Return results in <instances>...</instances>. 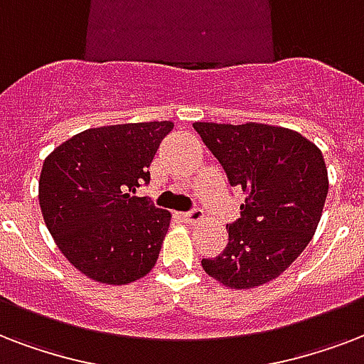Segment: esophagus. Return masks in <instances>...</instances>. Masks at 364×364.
<instances>
[{"label":"esophagus","mask_w":364,"mask_h":364,"mask_svg":"<svg viewBox=\"0 0 364 364\" xmlns=\"http://www.w3.org/2000/svg\"><path fill=\"white\" fill-rule=\"evenodd\" d=\"M183 221L188 223V225H194V223H200L204 219V211L202 210H193V211H187V213H179Z\"/></svg>","instance_id":"1"}]
</instances>
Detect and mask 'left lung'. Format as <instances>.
I'll list each match as a JSON object with an SVG mask.
<instances>
[{"label":"left lung","mask_w":364,"mask_h":364,"mask_svg":"<svg viewBox=\"0 0 364 364\" xmlns=\"http://www.w3.org/2000/svg\"><path fill=\"white\" fill-rule=\"evenodd\" d=\"M193 126L230 185L245 194L242 217L227 227V247L202 259V268L228 289L264 285L287 270L316 234L328 193L321 149L283 126Z\"/></svg>","instance_id":"1"}]
</instances>
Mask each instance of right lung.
<instances>
[{
  "instance_id": "right-lung-1",
  "label": "right lung",
  "mask_w": 364,
  "mask_h": 364,
  "mask_svg": "<svg viewBox=\"0 0 364 364\" xmlns=\"http://www.w3.org/2000/svg\"><path fill=\"white\" fill-rule=\"evenodd\" d=\"M171 121L100 126L54 149L39 176V205L71 266L105 285L147 276L159 259L171 213L143 196L149 166Z\"/></svg>"
}]
</instances>
